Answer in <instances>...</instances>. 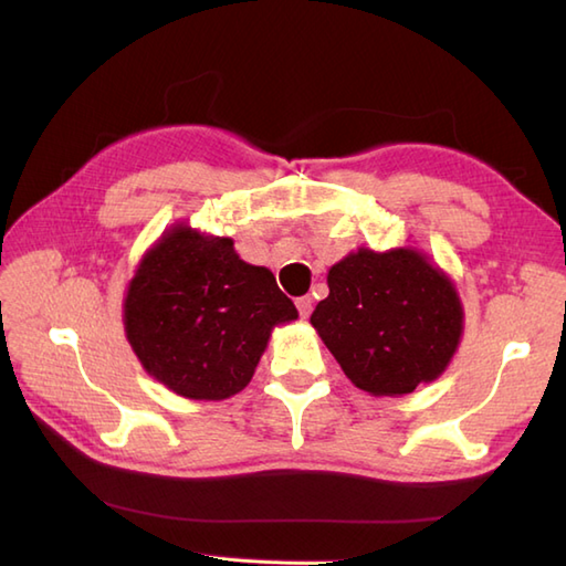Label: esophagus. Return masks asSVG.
Returning a JSON list of instances; mask_svg holds the SVG:
<instances>
[{"label": "esophagus", "mask_w": 566, "mask_h": 566, "mask_svg": "<svg viewBox=\"0 0 566 566\" xmlns=\"http://www.w3.org/2000/svg\"><path fill=\"white\" fill-rule=\"evenodd\" d=\"M296 308H298V314H302V318H308V314H312V308H314V298L312 296L296 298Z\"/></svg>", "instance_id": "esophagus-1"}]
</instances>
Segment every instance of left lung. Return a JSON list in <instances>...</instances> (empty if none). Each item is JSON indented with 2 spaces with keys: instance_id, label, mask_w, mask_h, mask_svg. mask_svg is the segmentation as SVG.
Segmentation results:
<instances>
[{
  "instance_id": "1",
  "label": "left lung",
  "mask_w": 566,
  "mask_h": 566,
  "mask_svg": "<svg viewBox=\"0 0 566 566\" xmlns=\"http://www.w3.org/2000/svg\"><path fill=\"white\" fill-rule=\"evenodd\" d=\"M312 326L348 375L375 397H402L449 368L463 336L451 276L417 248H358L328 270Z\"/></svg>"
}]
</instances>
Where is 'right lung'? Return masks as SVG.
I'll return each instance as SVG.
<instances>
[{"mask_svg":"<svg viewBox=\"0 0 566 566\" xmlns=\"http://www.w3.org/2000/svg\"><path fill=\"white\" fill-rule=\"evenodd\" d=\"M298 318L268 268L240 260L230 238L176 223L142 254L122 321L154 380L186 400L245 390L274 326Z\"/></svg>","mask_w":566,"mask_h":566,"instance_id":"1","label":"right lung"}]
</instances>
